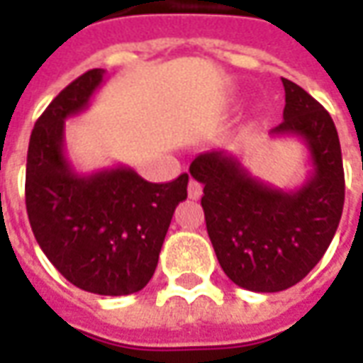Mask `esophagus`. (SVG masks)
Listing matches in <instances>:
<instances>
[{"label": "esophagus", "instance_id": "1", "mask_svg": "<svg viewBox=\"0 0 363 363\" xmlns=\"http://www.w3.org/2000/svg\"><path fill=\"white\" fill-rule=\"evenodd\" d=\"M200 196H202V184L196 181H190L189 182V198L190 200H198Z\"/></svg>", "mask_w": 363, "mask_h": 363}]
</instances>
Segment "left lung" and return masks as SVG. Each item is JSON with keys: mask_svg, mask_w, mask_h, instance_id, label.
<instances>
[{"mask_svg": "<svg viewBox=\"0 0 363 363\" xmlns=\"http://www.w3.org/2000/svg\"><path fill=\"white\" fill-rule=\"evenodd\" d=\"M284 122L272 135L303 140L311 174L296 190L262 182L229 151H206L190 163L204 184L202 208L216 257L239 288L274 294L303 280L323 259L344 206V169L330 114L284 79Z\"/></svg>", "mask_w": 363, "mask_h": 363, "instance_id": "left-lung-1", "label": "left lung"}]
</instances>
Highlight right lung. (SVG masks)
Masks as SVG:
<instances>
[{
	"mask_svg": "<svg viewBox=\"0 0 363 363\" xmlns=\"http://www.w3.org/2000/svg\"><path fill=\"white\" fill-rule=\"evenodd\" d=\"M104 69L67 85L36 120L27 153L25 198L44 255L79 289L130 296L147 286L189 174L147 182L132 167L77 173L66 155V120L87 111Z\"/></svg>",
	"mask_w": 363,
	"mask_h": 363,
	"instance_id": "right-lung-1",
	"label": "right lung"
}]
</instances>
